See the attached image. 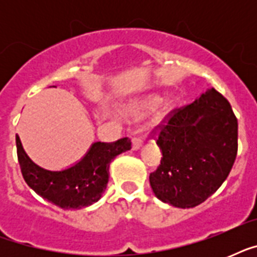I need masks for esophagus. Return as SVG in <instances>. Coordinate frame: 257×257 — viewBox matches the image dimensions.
<instances>
[{"mask_svg": "<svg viewBox=\"0 0 257 257\" xmlns=\"http://www.w3.org/2000/svg\"><path fill=\"white\" fill-rule=\"evenodd\" d=\"M143 143H144V139H143V136H135L132 139V148L135 149V151L140 149V147L143 145Z\"/></svg>", "mask_w": 257, "mask_h": 257, "instance_id": "esophagus-1", "label": "esophagus"}]
</instances>
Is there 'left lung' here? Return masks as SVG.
Here are the masks:
<instances>
[{
  "mask_svg": "<svg viewBox=\"0 0 257 257\" xmlns=\"http://www.w3.org/2000/svg\"><path fill=\"white\" fill-rule=\"evenodd\" d=\"M152 135L163 157L149 175L151 187L173 207L205 201L227 179L237 155V118L215 88L171 110Z\"/></svg>",
  "mask_w": 257,
  "mask_h": 257,
  "instance_id": "1",
  "label": "left lung"
}]
</instances>
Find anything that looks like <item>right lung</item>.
I'll use <instances>...</instances> for the list:
<instances>
[{
  "mask_svg": "<svg viewBox=\"0 0 257 257\" xmlns=\"http://www.w3.org/2000/svg\"><path fill=\"white\" fill-rule=\"evenodd\" d=\"M17 157L26 184L42 199L62 208L77 209L100 200L109 180V164L132 148L129 137L113 143H94L81 161L68 169L46 171L30 160L16 136Z\"/></svg>",
  "mask_w": 257,
  "mask_h": 257,
  "instance_id": "1",
  "label": "right lung"
}]
</instances>
